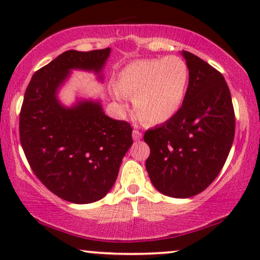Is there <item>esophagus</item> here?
<instances>
[{
    "label": "esophagus",
    "mask_w": 260,
    "mask_h": 260,
    "mask_svg": "<svg viewBox=\"0 0 260 260\" xmlns=\"http://www.w3.org/2000/svg\"><path fill=\"white\" fill-rule=\"evenodd\" d=\"M133 138L135 141H140L141 138H142V133L140 130H137V129H135L134 131H133Z\"/></svg>",
    "instance_id": "34e87169"
}]
</instances>
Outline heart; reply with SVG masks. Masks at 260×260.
Returning <instances> with one entry per match:
<instances>
[{
    "label": "heart",
    "instance_id": "obj_1",
    "mask_svg": "<svg viewBox=\"0 0 260 260\" xmlns=\"http://www.w3.org/2000/svg\"><path fill=\"white\" fill-rule=\"evenodd\" d=\"M188 77V66L180 56L142 59L120 71L116 86L120 94L134 97L135 111L143 122L157 124L179 111ZM119 93L116 92L118 98Z\"/></svg>",
    "mask_w": 260,
    "mask_h": 260
}]
</instances>
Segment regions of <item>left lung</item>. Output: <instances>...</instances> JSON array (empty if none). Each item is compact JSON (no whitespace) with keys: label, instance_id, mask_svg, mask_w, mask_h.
Segmentation results:
<instances>
[{"label":"left lung","instance_id":"8db88e82","mask_svg":"<svg viewBox=\"0 0 260 260\" xmlns=\"http://www.w3.org/2000/svg\"><path fill=\"white\" fill-rule=\"evenodd\" d=\"M189 80L182 105L162 125L149 129L145 168L156 189L172 198L204 191L221 172L236 131L225 78L193 53L182 51Z\"/></svg>","mask_w":260,"mask_h":260}]
</instances>
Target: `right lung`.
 <instances>
[{"label":"right lung","mask_w":260,"mask_h":260,"mask_svg":"<svg viewBox=\"0 0 260 260\" xmlns=\"http://www.w3.org/2000/svg\"><path fill=\"white\" fill-rule=\"evenodd\" d=\"M110 48L66 51L33 74L20 111V141L31 170L56 197L73 204L104 198L133 144V127L103 112L98 103L66 109L55 93L70 70L99 73Z\"/></svg>","instance_id":"add662e5"}]
</instances>
